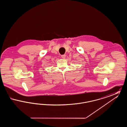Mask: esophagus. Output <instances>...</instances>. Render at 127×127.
I'll use <instances>...</instances> for the list:
<instances>
[{
  "mask_svg": "<svg viewBox=\"0 0 127 127\" xmlns=\"http://www.w3.org/2000/svg\"><path fill=\"white\" fill-rule=\"evenodd\" d=\"M61 58H62V59H65V58H66V55H62L61 56Z\"/></svg>",
  "mask_w": 127,
  "mask_h": 127,
  "instance_id": "obj_1",
  "label": "esophagus"
}]
</instances>
